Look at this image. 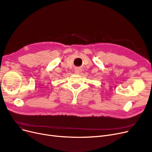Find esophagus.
<instances>
[{
	"label": "esophagus",
	"instance_id": "34e87169",
	"mask_svg": "<svg viewBox=\"0 0 152 152\" xmlns=\"http://www.w3.org/2000/svg\"><path fill=\"white\" fill-rule=\"evenodd\" d=\"M75 74H77V75H79L80 73L82 72V70L80 68H75Z\"/></svg>",
	"mask_w": 152,
	"mask_h": 152
}]
</instances>
